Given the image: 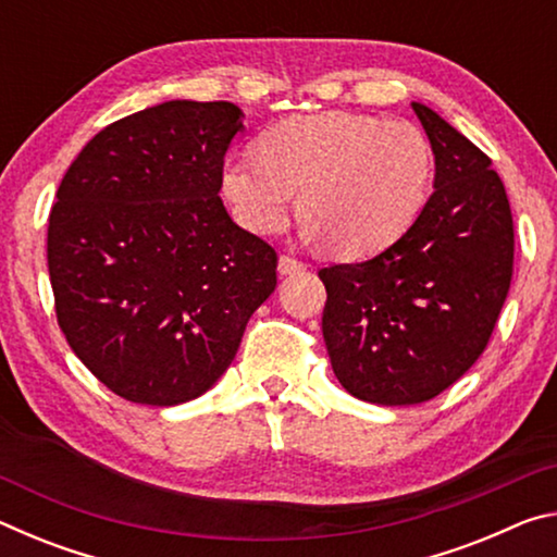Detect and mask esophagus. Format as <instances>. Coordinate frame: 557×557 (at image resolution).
Wrapping results in <instances>:
<instances>
[{
    "label": "esophagus",
    "mask_w": 557,
    "mask_h": 557,
    "mask_svg": "<svg viewBox=\"0 0 557 557\" xmlns=\"http://www.w3.org/2000/svg\"><path fill=\"white\" fill-rule=\"evenodd\" d=\"M305 268H307L305 262L297 260V258H292V256H280V260H277V272H280V275H297V272H301Z\"/></svg>",
    "instance_id": "esophagus-1"
}]
</instances>
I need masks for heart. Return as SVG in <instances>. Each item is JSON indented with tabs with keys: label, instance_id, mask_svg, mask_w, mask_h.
I'll return each instance as SVG.
<instances>
[{
	"label": "heart",
	"instance_id": "1",
	"mask_svg": "<svg viewBox=\"0 0 557 557\" xmlns=\"http://www.w3.org/2000/svg\"><path fill=\"white\" fill-rule=\"evenodd\" d=\"M435 157L422 132L369 112L329 110L265 129L256 157H231L221 194L245 231L280 233L295 211L338 258H369L400 240L430 199Z\"/></svg>",
	"mask_w": 557,
	"mask_h": 557
}]
</instances>
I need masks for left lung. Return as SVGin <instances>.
I'll use <instances>...</instances> for the list:
<instances>
[{"label": "left lung", "instance_id": "left-lung-1", "mask_svg": "<svg viewBox=\"0 0 557 557\" xmlns=\"http://www.w3.org/2000/svg\"><path fill=\"white\" fill-rule=\"evenodd\" d=\"M435 154V191L381 256L319 270L322 332L358 400L414 405L465 375L492 338L513 275L506 188L482 149L412 102Z\"/></svg>", "mask_w": 557, "mask_h": 557}]
</instances>
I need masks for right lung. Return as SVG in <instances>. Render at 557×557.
I'll list each match as a JSON object with an SVG mask.
<instances>
[{
    "label": "right lung",
    "instance_id": "1",
    "mask_svg": "<svg viewBox=\"0 0 557 557\" xmlns=\"http://www.w3.org/2000/svg\"><path fill=\"white\" fill-rule=\"evenodd\" d=\"M243 110L169 100L81 149L49 215L55 317L73 354L129 403L199 398L277 285V252L235 225L221 169Z\"/></svg>",
    "mask_w": 557,
    "mask_h": 557
}]
</instances>
